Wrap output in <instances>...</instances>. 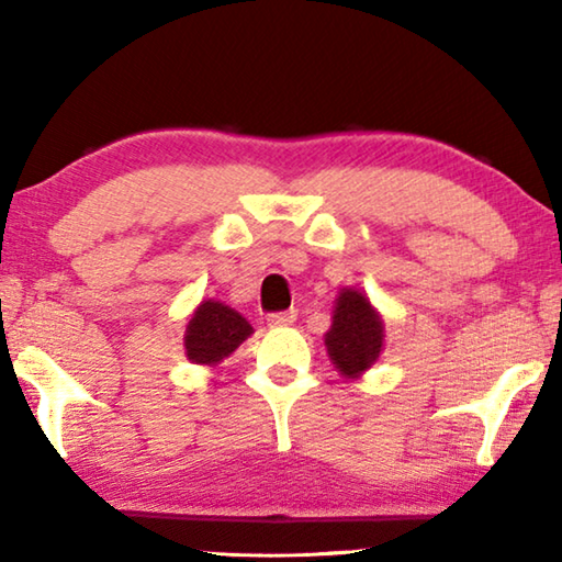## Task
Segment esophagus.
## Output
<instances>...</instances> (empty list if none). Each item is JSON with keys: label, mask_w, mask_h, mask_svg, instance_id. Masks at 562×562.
Segmentation results:
<instances>
[{"label": "esophagus", "mask_w": 562, "mask_h": 562, "mask_svg": "<svg viewBox=\"0 0 562 562\" xmlns=\"http://www.w3.org/2000/svg\"><path fill=\"white\" fill-rule=\"evenodd\" d=\"M297 319V310H284V312H272L268 317V322L272 327H284V325H292V322Z\"/></svg>", "instance_id": "34e87169"}]
</instances>
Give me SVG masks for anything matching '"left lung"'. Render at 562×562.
Segmentation results:
<instances>
[{
    "instance_id": "obj_1",
    "label": "left lung",
    "mask_w": 562,
    "mask_h": 562,
    "mask_svg": "<svg viewBox=\"0 0 562 562\" xmlns=\"http://www.w3.org/2000/svg\"><path fill=\"white\" fill-rule=\"evenodd\" d=\"M325 347L331 364L347 379H357L379 359L384 347V322L367 294L351 288L339 292Z\"/></svg>"
}]
</instances>
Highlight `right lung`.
Here are the masks:
<instances>
[{
	"mask_svg": "<svg viewBox=\"0 0 562 562\" xmlns=\"http://www.w3.org/2000/svg\"><path fill=\"white\" fill-rule=\"evenodd\" d=\"M252 335L250 322L223 302L203 300L186 327V357L215 367Z\"/></svg>",
	"mask_w": 562,
	"mask_h": 562,
	"instance_id": "1",
	"label": "right lung"
}]
</instances>
